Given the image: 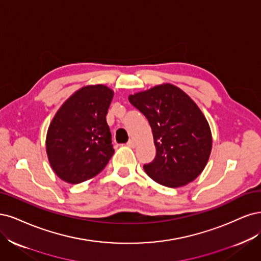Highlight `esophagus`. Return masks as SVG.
I'll list each match as a JSON object with an SVG mask.
<instances>
[{
  "mask_svg": "<svg viewBox=\"0 0 261 261\" xmlns=\"http://www.w3.org/2000/svg\"><path fill=\"white\" fill-rule=\"evenodd\" d=\"M127 145H128L129 147H134V146H136V141H134L133 139H130V140L128 141V143H127Z\"/></svg>",
  "mask_w": 261,
  "mask_h": 261,
  "instance_id": "34e87169",
  "label": "esophagus"
}]
</instances>
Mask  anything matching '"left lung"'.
Returning <instances> with one entry per match:
<instances>
[{"label":"left lung","instance_id":"left-lung-1","mask_svg":"<svg viewBox=\"0 0 261 261\" xmlns=\"http://www.w3.org/2000/svg\"><path fill=\"white\" fill-rule=\"evenodd\" d=\"M129 102L145 116L153 132L156 156L143 166L147 175L168 188L196 179L213 144L209 124L197 105L172 85L130 95Z\"/></svg>","mask_w":261,"mask_h":261}]
</instances>
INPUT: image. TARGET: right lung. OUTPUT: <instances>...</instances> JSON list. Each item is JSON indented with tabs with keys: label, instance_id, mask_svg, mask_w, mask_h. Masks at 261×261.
<instances>
[{
	"label": "right lung",
	"instance_id": "right-lung-1",
	"mask_svg": "<svg viewBox=\"0 0 261 261\" xmlns=\"http://www.w3.org/2000/svg\"><path fill=\"white\" fill-rule=\"evenodd\" d=\"M113 96L105 86L82 88L56 113L47 130L46 153L62 180L78 184L93 178L114 155L106 121Z\"/></svg>",
	"mask_w": 261,
	"mask_h": 261
}]
</instances>
